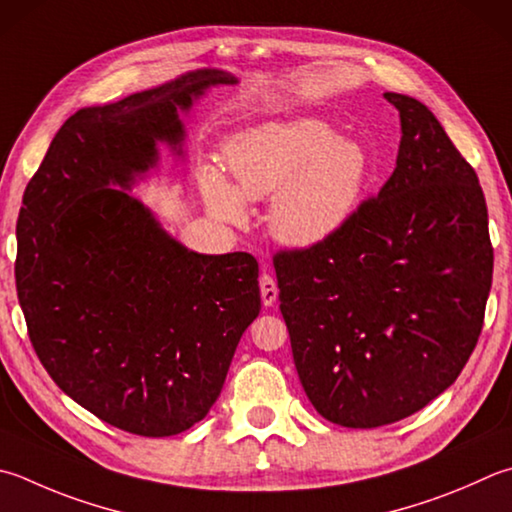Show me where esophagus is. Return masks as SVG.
<instances>
[{
	"label": "esophagus",
	"mask_w": 512,
	"mask_h": 512,
	"mask_svg": "<svg viewBox=\"0 0 512 512\" xmlns=\"http://www.w3.org/2000/svg\"><path fill=\"white\" fill-rule=\"evenodd\" d=\"M260 298H263L265 307H272L278 298V287L276 281L269 274L260 276Z\"/></svg>",
	"instance_id": "obj_1"
}]
</instances>
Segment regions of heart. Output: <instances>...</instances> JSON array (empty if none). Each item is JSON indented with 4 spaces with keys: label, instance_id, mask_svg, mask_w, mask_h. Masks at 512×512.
I'll return each mask as SVG.
<instances>
[{
    "label": "heart",
    "instance_id": "heart-1",
    "mask_svg": "<svg viewBox=\"0 0 512 512\" xmlns=\"http://www.w3.org/2000/svg\"><path fill=\"white\" fill-rule=\"evenodd\" d=\"M225 160L236 185L216 167L200 171V189L211 214L243 225L247 200L272 198L269 231L278 243L307 252L332 243L359 214L374 178L365 142L339 136L316 115H294L252 124L225 142Z\"/></svg>",
    "mask_w": 512,
    "mask_h": 512
}]
</instances>
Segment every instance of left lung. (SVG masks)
<instances>
[{"instance_id":"8db88e82","label":"left lung","mask_w":512,"mask_h":512,"mask_svg":"<svg viewBox=\"0 0 512 512\" xmlns=\"http://www.w3.org/2000/svg\"><path fill=\"white\" fill-rule=\"evenodd\" d=\"M383 98L401 120L390 180L332 243L274 258L298 379L345 428L388 426L450 388L493 283L475 169L426 104Z\"/></svg>"}]
</instances>
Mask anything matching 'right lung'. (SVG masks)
I'll return each instance as SVG.
<instances>
[{
	"label": "right lung",
	"mask_w": 512,
	"mask_h": 512,
	"mask_svg": "<svg viewBox=\"0 0 512 512\" xmlns=\"http://www.w3.org/2000/svg\"><path fill=\"white\" fill-rule=\"evenodd\" d=\"M223 69H194L75 111L24 191L15 281L28 336L64 394L142 437L189 430L214 406L260 312L252 254H198L133 196L160 144L187 158L182 118Z\"/></svg>",
	"instance_id": "add662e5"
}]
</instances>
